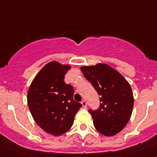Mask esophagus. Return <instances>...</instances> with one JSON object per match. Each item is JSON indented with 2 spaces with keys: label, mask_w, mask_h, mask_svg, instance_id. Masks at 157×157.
<instances>
[{
  "label": "esophagus",
  "mask_w": 157,
  "mask_h": 157,
  "mask_svg": "<svg viewBox=\"0 0 157 157\" xmlns=\"http://www.w3.org/2000/svg\"><path fill=\"white\" fill-rule=\"evenodd\" d=\"M81 104L82 105V107H83V108H86V101H81Z\"/></svg>",
  "instance_id": "esophagus-1"
}]
</instances>
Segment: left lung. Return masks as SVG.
I'll use <instances>...</instances> for the list:
<instances>
[{
  "label": "left lung",
  "mask_w": 157,
  "mask_h": 157,
  "mask_svg": "<svg viewBox=\"0 0 157 157\" xmlns=\"http://www.w3.org/2000/svg\"><path fill=\"white\" fill-rule=\"evenodd\" d=\"M81 71L101 96L98 109H89L95 128L104 136H114L122 130L132 115L134 99L130 85L107 64L82 67Z\"/></svg>",
  "instance_id": "8db88e82"
}]
</instances>
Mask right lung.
<instances>
[{
	"label": "right lung",
	"instance_id": "obj_1",
	"mask_svg": "<svg viewBox=\"0 0 157 157\" xmlns=\"http://www.w3.org/2000/svg\"><path fill=\"white\" fill-rule=\"evenodd\" d=\"M70 69L68 64L48 63L34 78L28 92V105L33 119L53 136H60L71 128L82 107L73 99V86L64 82Z\"/></svg>",
	"mask_w": 157,
	"mask_h": 157
}]
</instances>
